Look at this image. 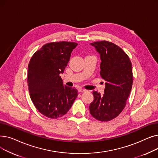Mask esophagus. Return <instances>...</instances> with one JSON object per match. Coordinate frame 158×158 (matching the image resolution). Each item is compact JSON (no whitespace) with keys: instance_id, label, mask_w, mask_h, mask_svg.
Returning a JSON list of instances; mask_svg holds the SVG:
<instances>
[{"instance_id":"34e87169","label":"esophagus","mask_w":158,"mask_h":158,"mask_svg":"<svg viewBox=\"0 0 158 158\" xmlns=\"http://www.w3.org/2000/svg\"><path fill=\"white\" fill-rule=\"evenodd\" d=\"M86 91V90L85 89L81 88H80L78 89V92H85Z\"/></svg>"}]
</instances>
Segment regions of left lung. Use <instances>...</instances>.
Listing matches in <instances>:
<instances>
[{"label":"left lung","instance_id":"obj_1","mask_svg":"<svg viewBox=\"0 0 158 158\" xmlns=\"http://www.w3.org/2000/svg\"><path fill=\"white\" fill-rule=\"evenodd\" d=\"M90 44L100 54V74L106 86L103 95L94 91L89 112L99 121H110L123 111L131 93L133 81L131 62L126 53L113 43L101 41Z\"/></svg>","mask_w":158,"mask_h":158}]
</instances>
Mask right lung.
Segmentation results:
<instances>
[{"label": "right lung", "mask_w": 158, "mask_h": 158, "mask_svg": "<svg viewBox=\"0 0 158 158\" xmlns=\"http://www.w3.org/2000/svg\"><path fill=\"white\" fill-rule=\"evenodd\" d=\"M77 43L60 41L44 45L28 65L27 85L30 97L40 113L50 118L63 117L78 95L75 88L64 86L60 76L70 60Z\"/></svg>", "instance_id": "obj_1"}]
</instances>
